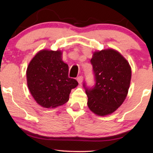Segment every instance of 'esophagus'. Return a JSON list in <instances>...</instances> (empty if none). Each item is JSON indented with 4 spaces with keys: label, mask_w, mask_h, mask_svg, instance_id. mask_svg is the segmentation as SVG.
I'll return each instance as SVG.
<instances>
[{
    "label": "esophagus",
    "mask_w": 153,
    "mask_h": 153,
    "mask_svg": "<svg viewBox=\"0 0 153 153\" xmlns=\"http://www.w3.org/2000/svg\"><path fill=\"white\" fill-rule=\"evenodd\" d=\"M83 77L82 76H79L78 77H77L76 80L79 82V83H81V82L83 81Z\"/></svg>",
    "instance_id": "1"
}]
</instances>
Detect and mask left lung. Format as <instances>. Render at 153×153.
Segmentation results:
<instances>
[{
	"label": "left lung",
	"instance_id": "obj_1",
	"mask_svg": "<svg viewBox=\"0 0 153 153\" xmlns=\"http://www.w3.org/2000/svg\"><path fill=\"white\" fill-rule=\"evenodd\" d=\"M95 83L83 87L88 106L98 116L114 113L125 101L130 85L131 71L127 60L116 50L95 51L91 60Z\"/></svg>",
	"mask_w": 153,
	"mask_h": 153
}]
</instances>
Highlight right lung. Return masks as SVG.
<instances>
[{"label":"right lung","instance_id":"1","mask_svg":"<svg viewBox=\"0 0 153 153\" xmlns=\"http://www.w3.org/2000/svg\"><path fill=\"white\" fill-rule=\"evenodd\" d=\"M69 67L60 51L42 50L31 60L26 71L27 84L37 104L55 108L69 100L71 90L78 82L68 76Z\"/></svg>","mask_w":153,"mask_h":153}]
</instances>
